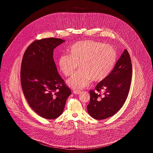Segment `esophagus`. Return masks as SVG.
Returning a JSON list of instances; mask_svg holds the SVG:
<instances>
[{"label":"esophagus","mask_w":153,"mask_h":153,"mask_svg":"<svg viewBox=\"0 0 153 153\" xmlns=\"http://www.w3.org/2000/svg\"><path fill=\"white\" fill-rule=\"evenodd\" d=\"M80 92H81V91H80V90H78V89H76V90H74L73 91V93L74 94H80Z\"/></svg>","instance_id":"esophagus-1"}]
</instances>
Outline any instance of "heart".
<instances>
[{
  "label": "heart",
  "instance_id": "1",
  "mask_svg": "<svg viewBox=\"0 0 153 153\" xmlns=\"http://www.w3.org/2000/svg\"><path fill=\"white\" fill-rule=\"evenodd\" d=\"M70 55H62L58 60L61 72L71 76L79 65L81 69L68 80L73 88L87 87L91 80L100 81L107 77L117 61L115 48L109 45L95 41H82L71 47Z\"/></svg>",
  "mask_w": 153,
  "mask_h": 153
}]
</instances>
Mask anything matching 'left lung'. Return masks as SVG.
<instances>
[{"label":"left lung","mask_w":153,"mask_h":153,"mask_svg":"<svg viewBox=\"0 0 153 153\" xmlns=\"http://www.w3.org/2000/svg\"><path fill=\"white\" fill-rule=\"evenodd\" d=\"M131 79V58L125 49L109 75L97 84L95 90L89 91L88 114L97 120L107 119L115 115L127 98Z\"/></svg>","instance_id":"1"}]
</instances>
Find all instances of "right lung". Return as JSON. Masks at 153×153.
Returning a JSON list of instances; mask_svg holds the SVG:
<instances>
[{"mask_svg": "<svg viewBox=\"0 0 153 153\" xmlns=\"http://www.w3.org/2000/svg\"><path fill=\"white\" fill-rule=\"evenodd\" d=\"M64 40L37 39L30 45L22 58L21 82L30 107L40 117L54 119L60 116L71 90L58 74L53 50Z\"/></svg>", "mask_w": 153, "mask_h": 153, "instance_id": "1", "label": "right lung"}]
</instances>
